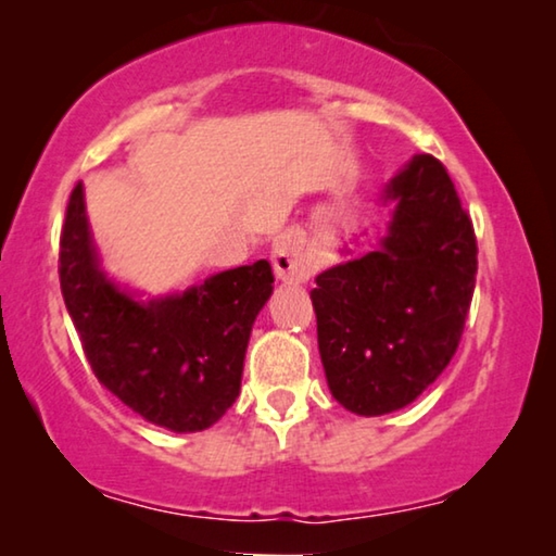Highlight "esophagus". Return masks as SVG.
<instances>
[{
    "mask_svg": "<svg viewBox=\"0 0 556 556\" xmlns=\"http://www.w3.org/2000/svg\"><path fill=\"white\" fill-rule=\"evenodd\" d=\"M270 261L280 283H306L311 273H314L306 240H303L299 232L280 235L276 245H273Z\"/></svg>",
    "mask_w": 556,
    "mask_h": 556,
    "instance_id": "1",
    "label": "esophagus"
}]
</instances>
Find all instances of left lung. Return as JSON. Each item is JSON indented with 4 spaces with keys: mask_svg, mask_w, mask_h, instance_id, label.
Instances as JSON below:
<instances>
[{
    "mask_svg": "<svg viewBox=\"0 0 556 556\" xmlns=\"http://www.w3.org/2000/svg\"><path fill=\"white\" fill-rule=\"evenodd\" d=\"M384 238L316 278L318 354L333 400L375 417L407 407L458 349L478 270L473 225L445 166L417 154L387 181Z\"/></svg>",
    "mask_w": 556,
    "mask_h": 556,
    "instance_id": "8db88e82",
    "label": "left lung"
}]
</instances>
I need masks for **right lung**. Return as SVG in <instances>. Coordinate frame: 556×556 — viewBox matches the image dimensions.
Returning <instances> with one entry per match:
<instances>
[{
	"instance_id": "obj_1",
	"label": "right lung",
	"mask_w": 556,
	"mask_h": 556,
	"mask_svg": "<svg viewBox=\"0 0 556 556\" xmlns=\"http://www.w3.org/2000/svg\"><path fill=\"white\" fill-rule=\"evenodd\" d=\"M60 288L98 382L147 422L197 432L238 400L273 270L257 261L187 291L141 299L103 270L78 185L60 235Z\"/></svg>"
}]
</instances>
